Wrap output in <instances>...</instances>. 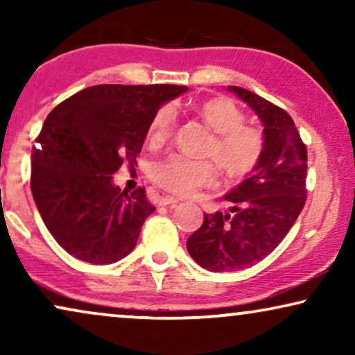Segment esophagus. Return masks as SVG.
Listing matches in <instances>:
<instances>
[{"label": "esophagus", "mask_w": 355, "mask_h": 355, "mask_svg": "<svg viewBox=\"0 0 355 355\" xmlns=\"http://www.w3.org/2000/svg\"><path fill=\"white\" fill-rule=\"evenodd\" d=\"M174 203H178V198H174V197L163 196V197H159V198H158V205H162V207L174 205Z\"/></svg>", "instance_id": "1"}]
</instances>
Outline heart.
Segmentation results:
<instances>
[{"mask_svg":"<svg viewBox=\"0 0 355 355\" xmlns=\"http://www.w3.org/2000/svg\"><path fill=\"white\" fill-rule=\"evenodd\" d=\"M196 111L203 123L216 132L208 147V155L218 162L225 176L231 181H241L254 173L263 157L265 139L259 129L244 124V111L227 96H213L202 101L196 106ZM174 125V106H159L148 124V140L155 145L166 142ZM216 178L218 165L213 159H193L182 155H169L150 169V179L158 187L181 197L211 186Z\"/></svg>","mask_w":355,"mask_h":355,"instance_id":"1","label":"heart"}]
</instances>
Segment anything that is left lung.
Wrapping results in <instances>:
<instances>
[{
	"label": "left lung",
	"mask_w": 355,
	"mask_h": 355,
	"mask_svg": "<svg viewBox=\"0 0 355 355\" xmlns=\"http://www.w3.org/2000/svg\"><path fill=\"white\" fill-rule=\"evenodd\" d=\"M263 123L265 150L259 166L227 193L231 215L216 211L187 239L202 268L236 271L259 263L284 239L307 200V147L289 113L254 92L230 87Z\"/></svg>",
	"instance_id": "1"
}]
</instances>
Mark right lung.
I'll return each instance as SVG.
<instances>
[{"label":"right lung","instance_id":"add662e5","mask_svg":"<svg viewBox=\"0 0 355 355\" xmlns=\"http://www.w3.org/2000/svg\"><path fill=\"white\" fill-rule=\"evenodd\" d=\"M171 84H103L77 92L46 116L32 148L31 189L48 231L76 259L113 263L130 254L155 207L145 187L113 186L130 168L164 101L186 92Z\"/></svg>","mask_w":355,"mask_h":355}]
</instances>
